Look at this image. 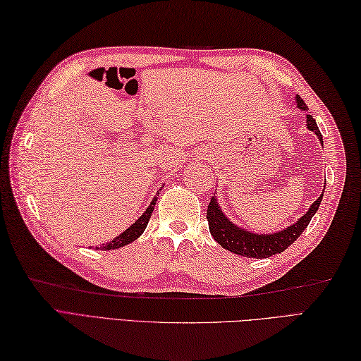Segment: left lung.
Masks as SVG:
<instances>
[{
	"instance_id": "left-lung-1",
	"label": "left lung",
	"mask_w": 361,
	"mask_h": 361,
	"mask_svg": "<svg viewBox=\"0 0 361 361\" xmlns=\"http://www.w3.org/2000/svg\"><path fill=\"white\" fill-rule=\"evenodd\" d=\"M295 102H298V106L302 111L308 109L307 104H305L300 96L295 97ZM307 126L312 133H316L319 140L322 142V134L319 131V126L311 114H307ZM322 197H323V192L322 195L312 202L310 210L298 221V223L273 235H255L236 227L235 224L230 223L227 216L223 214V210L218 207L215 197H212L207 206V215H206L210 235L214 236V239L221 247H224L226 250L236 253L239 256L257 257V259L270 257L273 255L282 253L283 250H286V248H288L295 239L302 235L303 230L308 227L311 218L317 212L322 202Z\"/></svg>"
}]
</instances>
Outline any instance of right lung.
Returning <instances> with one entry per match:
<instances>
[{"instance_id":"obj_1","label":"right lung","mask_w":361,"mask_h":361,"mask_svg":"<svg viewBox=\"0 0 361 361\" xmlns=\"http://www.w3.org/2000/svg\"><path fill=\"white\" fill-rule=\"evenodd\" d=\"M155 201H157V197L152 200L151 206L146 209L145 214L140 218H138L131 227H128L123 233H120L117 238L113 239V241H109V243H106L104 245H100V250H116V248H120V247H123V245H126L129 243L135 241V239L145 232L147 223H149V218H151L152 212H154ZM96 250H97V247H96Z\"/></svg>"}]
</instances>
